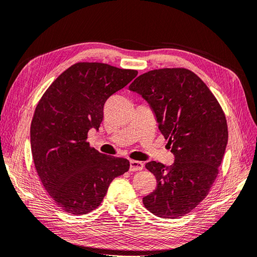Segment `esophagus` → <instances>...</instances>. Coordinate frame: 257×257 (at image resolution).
<instances>
[{
	"label": "esophagus",
	"mask_w": 257,
	"mask_h": 257,
	"mask_svg": "<svg viewBox=\"0 0 257 257\" xmlns=\"http://www.w3.org/2000/svg\"><path fill=\"white\" fill-rule=\"evenodd\" d=\"M143 163L141 161H137V160H131L130 161V171L135 172V171H140L143 169Z\"/></svg>",
	"instance_id": "1"
}]
</instances>
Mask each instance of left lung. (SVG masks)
<instances>
[{
    "label": "left lung",
    "instance_id": "1",
    "mask_svg": "<svg viewBox=\"0 0 257 257\" xmlns=\"http://www.w3.org/2000/svg\"><path fill=\"white\" fill-rule=\"evenodd\" d=\"M128 88L148 101L175 157L171 167L146 164L157 187L143 204L161 218L184 216L206 198L217 177L228 143L225 116L203 81L186 68L148 71Z\"/></svg>",
    "mask_w": 257,
    "mask_h": 257
}]
</instances>
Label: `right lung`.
Listing matches in <instances>:
<instances>
[{
    "label": "right lung",
    "instance_id": "right-lung-1",
    "mask_svg": "<svg viewBox=\"0 0 257 257\" xmlns=\"http://www.w3.org/2000/svg\"><path fill=\"white\" fill-rule=\"evenodd\" d=\"M137 74L76 63L39 101L30 125L33 158L44 189L63 211L82 215L97 209L112 179L128 171L127 159L99 153L86 139L90 128L99 130L106 100Z\"/></svg>",
    "mask_w": 257,
    "mask_h": 257
}]
</instances>
